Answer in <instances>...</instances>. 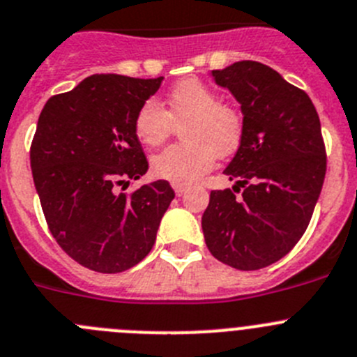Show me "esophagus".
Instances as JSON below:
<instances>
[{"instance_id":"obj_1","label":"esophagus","mask_w":357,"mask_h":357,"mask_svg":"<svg viewBox=\"0 0 357 357\" xmlns=\"http://www.w3.org/2000/svg\"><path fill=\"white\" fill-rule=\"evenodd\" d=\"M172 188H174L176 195H183L188 190V185H185V183H172Z\"/></svg>"}]
</instances>
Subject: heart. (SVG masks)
Returning a JSON list of instances; mask_svg holds the SVG:
<instances>
[{
  "instance_id": "1",
  "label": "heart",
  "mask_w": 357,
  "mask_h": 357,
  "mask_svg": "<svg viewBox=\"0 0 357 357\" xmlns=\"http://www.w3.org/2000/svg\"><path fill=\"white\" fill-rule=\"evenodd\" d=\"M181 125L185 142L169 146L151 158L156 178L172 183H194L215 165L216 156L238 151L245 137V116L232 103L199 79L178 82L165 98V107L148 100L133 119V132L148 148H156Z\"/></svg>"
}]
</instances>
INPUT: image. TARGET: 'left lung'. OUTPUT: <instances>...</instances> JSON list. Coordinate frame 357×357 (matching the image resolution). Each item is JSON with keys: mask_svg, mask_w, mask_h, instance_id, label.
<instances>
[{"mask_svg": "<svg viewBox=\"0 0 357 357\" xmlns=\"http://www.w3.org/2000/svg\"><path fill=\"white\" fill-rule=\"evenodd\" d=\"M213 77L241 103L245 137L224 171L238 181L213 190L202 232L213 257L254 271L287 255L308 227L326 176L321 121L310 96L262 63Z\"/></svg>", "mask_w": 357, "mask_h": 357, "instance_id": "obj_1", "label": "left lung"}]
</instances>
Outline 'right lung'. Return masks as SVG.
Here are the masks:
<instances>
[{"label":"right lung","instance_id":"right-lung-1","mask_svg":"<svg viewBox=\"0 0 357 357\" xmlns=\"http://www.w3.org/2000/svg\"><path fill=\"white\" fill-rule=\"evenodd\" d=\"M162 81L96 73L40 112L29 149L40 204L58 245L93 271L139 264L174 199L163 179L121 192L148 171L133 119Z\"/></svg>","mask_w":357,"mask_h":357}]
</instances>
